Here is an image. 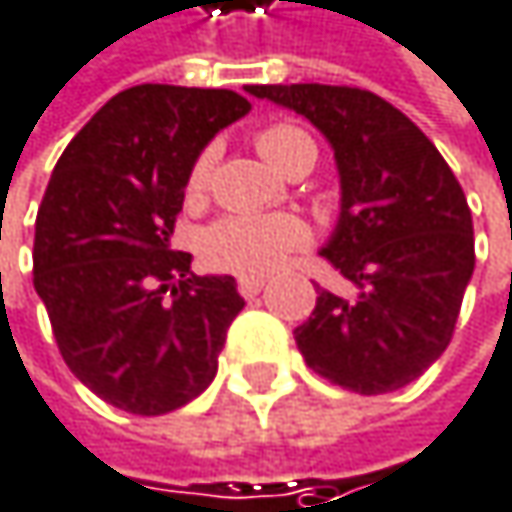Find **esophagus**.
<instances>
[{"label": "esophagus", "instance_id": "1", "mask_svg": "<svg viewBox=\"0 0 512 512\" xmlns=\"http://www.w3.org/2000/svg\"><path fill=\"white\" fill-rule=\"evenodd\" d=\"M262 286H265V277H241V280H238V292H241L244 298L259 295V292H262Z\"/></svg>", "mask_w": 512, "mask_h": 512}]
</instances>
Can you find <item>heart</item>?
Wrapping results in <instances>:
<instances>
[{
    "mask_svg": "<svg viewBox=\"0 0 512 512\" xmlns=\"http://www.w3.org/2000/svg\"><path fill=\"white\" fill-rule=\"evenodd\" d=\"M259 153L280 171L286 159L301 150L313 147V141L295 126H268L256 135ZM211 174V153H202L189 171V193L199 196ZM310 238L307 223L295 214H229L211 223L202 235V256L235 274H268L274 271L292 250L304 247Z\"/></svg>",
    "mask_w": 512,
    "mask_h": 512,
    "instance_id": "1",
    "label": "heart"
}]
</instances>
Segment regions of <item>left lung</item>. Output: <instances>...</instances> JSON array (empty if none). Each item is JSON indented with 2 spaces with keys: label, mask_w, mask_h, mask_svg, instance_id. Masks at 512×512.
I'll return each instance as SVG.
<instances>
[{
  "label": "left lung",
  "mask_w": 512,
  "mask_h": 512,
  "mask_svg": "<svg viewBox=\"0 0 512 512\" xmlns=\"http://www.w3.org/2000/svg\"><path fill=\"white\" fill-rule=\"evenodd\" d=\"M313 123L335 150L341 214L323 256L356 286L319 292L295 344L319 377L359 395L413 383L446 350L474 274V223L437 147L356 87H247Z\"/></svg>",
  "instance_id": "1"
}]
</instances>
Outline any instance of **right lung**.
Here are the masks:
<instances>
[{
    "label": "right lung",
    "instance_id": "1",
    "mask_svg": "<svg viewBox=\"0 0 512 512\" xmlns=\"http://www.w3.org/2000/svg\"><path fill=\"white\" fill-rule=\"evenodd\" d=\"M250 111L232 90L141 84L62 150L35 217V292L72 374L102 401L159 416L202 395L244 298L171 250L202 150Z\"/></svg>",
    "mask_w": 512,
    "mask_h": 512
}]
</instances>
